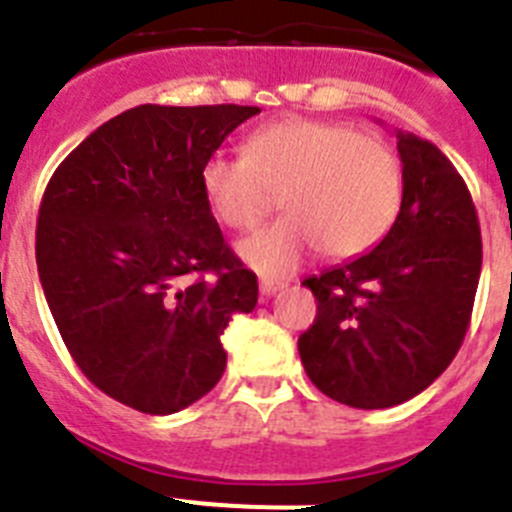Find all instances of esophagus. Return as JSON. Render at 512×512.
<instances>
[{
    "label": "esophagus",
    "instance_id": "1",
    "mask_svg": "<svg viewBox=\"0 0 512 512\" xmlns=\"http://www.w3.org/2000/svg\"><path fill=\"white\" fill-rule=\"evenodd\" d=\"M259 287H261V295H264V297H271V295H277L279 289H284V282H279V279L261 277Z\"/></svg>",
    "mask_w": 512,
    "mask_h": 512
}]
</instances>
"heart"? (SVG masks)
Wrapping results in <instances>:
<instances>
[{
    "instance_id": "obj_1",
    "label": "heart",
    "mask_w": 512,
    "mask_h": 512,
    "mask_svg": "<svg viewBox=\"0 0 512 512\" xmlns=\"http://www.w3.org/2000/svg\"><path fill=\"white\" fill-rule=\"evenodd\" d=\"M243 153L207 158L200 182L212 215L235 233L264 223L277 205L274 194H282L287 217L238 248L264 277H287L318 251L336 261L359 259L400 217V156L351 125L292 117L256 130Z\"/></svg>"
}]
</instances>
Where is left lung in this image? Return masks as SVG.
I'll use <instances>...</instances> for the list:
<instances>
[{
	"mask_svg": "<svg viewBox=\"0 0 512 512\" xmlns=\"http://www.w3.org/2000/svg\"><path fill=\"white\" fill-rule=\"evenodd\" d=\"M405 200L374 251L305 279L318 315L297 341L323 395L392 408L443 374L467 336L482 235L467 184L431 140L397 133Z\"/></svg>",
	"mask_w": 512,
	"mask_h": 512,
	"instance_id": "obj_1",
	"label": "left lung"
}]
</instances>
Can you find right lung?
Listing matches in <instances>:
<instances>
[{
    "mask_svg": "<svg viewBox=\"0 0 512 512\" xmlns=\"http://www.w3.org/2000/svg\"><path fill=\"white\" fill-rule=\"evenodd\" d=\"M259 107L140 104L99 125L45 187L40 284L84 377L112 400L171 415L220 382V336L259 282L230 251L202 166Z\"/></svg>",
    "mask_w": 512,
    "mask_h": 512,
    "instance_id": "obj_1",
    "label": "right lung"
}]
</instances>
